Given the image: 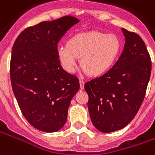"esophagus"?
I'll return each instance as SVG.
<instances>
[{
  "label": "esophagus",
  "instance_id": "obj_1",
  "mask_svg": "<svg viewBox=\"0 0 155 155\" xmlns=\"http://www.w3.org/2000/svg\"><path fill=\"white\" fill-rule=\"evenodd\" d=\"M84 84H85V81L83 80H80V87H81V90H84Z\"/></svg>",
  "mask_w": 155,
  "mask_h": 155
}]
</instances>
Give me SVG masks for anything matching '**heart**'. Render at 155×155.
<instances>
[{
	"label": "heart",
	"mask_w": 155,
	"mask_h": 155,
	"mask_svg": "<svg viewBox=\"0 0 155 155\" xmlns=\"http://www.w3.org/2000/svg\"><path fill=\"white\" fill-rule=\"evenodd\" d=\"M122 41L112 33L86 32L71 37L67 44L57 48V55L64 70L73 73L81 59V66L91 76H100L111 68L118 58Z\"/></svg>",
	"instance_id": "b5f03b06"
}]
</instances>
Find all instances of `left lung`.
<instances>
[{
	"instance_id": "1",
	"label": "left lung",
	"mask_w": 155,
	"mask_h": 155,
	"mask_svg": "<svg viewBox=\"0 0 155 155\" xmlns=\"http://www.w3.org/2000/svg\"><path fill=\"white\" fill-rule=\"evenodd\" d=\"M125 44L118 60L103 75L85 84L91 120L97 130H120L134 118L144 99L151 74L145 44L137 33L122 28Z\"/></svg>"
}]
</instances>
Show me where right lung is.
<instances>
[{"mask_svg":"<svg viewBox=\"0 0 155 155\" xmlns=\"http://www.w3.org/2000/svg\"><path fill=\"white\" fill-rule=\"evenodd\" d=\"M80 21L64 17L26 28L17 37L11 58V82L22 115L32 127L54 133L65 124L68 109L80 89L78 78L60 65L57 44Z\"/></svg>","mask_w":155,"mask_h":155,"instance_id":"add662e5","label":"right lung"}]
</instances>
